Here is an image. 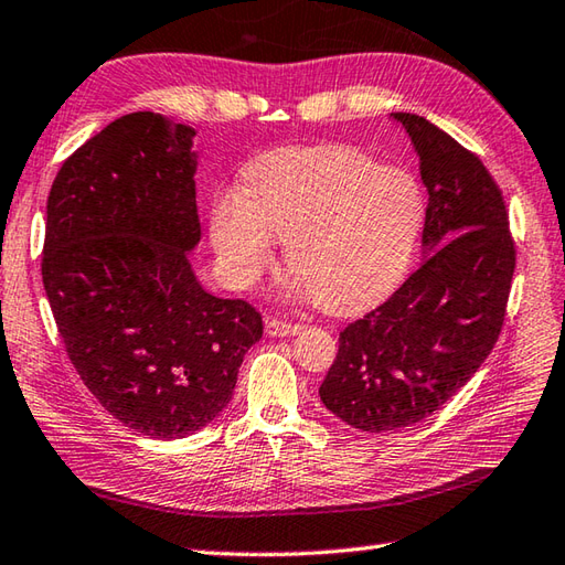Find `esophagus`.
Here are the masks:
<instances>
[{
  "label": "esophagus",
  "mask_w": 565,
  "mask_h": 565,
  "mask_svg": "<svg viewBox=\"0 0 565 565\" xmlns=\"http://www.w3.org/2000/svg\"><path fill=\"white\" fill-rule=\"evenodd\" d=\"M299 329H302V324H295V321H287V319H266V331L270 333V337L280 339V337H292V333H297Z\"/></svg>",
  "instance_id": "1"
}]
</instances>
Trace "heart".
Here are the masks:
<instances>
[{"instance_id":"heart-1","label":"heart","mask_w":565,"mask_h":565,"mask_svg":"<svg viewBox=\"0 0 565 565\" xmlns=\"http://www.w3.org/2000/svg\"><path fill=\"white\" fill-rule=\"evenodd\" d=\"M424 224L419 182L351 146H285L244 170L241 194L212 204V241L228 278L248 287L287 241V266L315 302L351 312L407 273Z\"/></svg>"}]
</instances>
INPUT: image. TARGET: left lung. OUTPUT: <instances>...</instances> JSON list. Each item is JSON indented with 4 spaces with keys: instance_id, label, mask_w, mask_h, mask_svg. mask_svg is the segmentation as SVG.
<instances>
[{
    "instance_id": "8db88e82",
    "label": "left lung",
    "mask_w": 565,
    "mask_h": 565,
    "mask_svg": "<svg viewBox=\"0 0 565 565\" xmlns=\"http://www.w3.org/2000/svg\"><path fill=\"white\" fill-rule=\"evenodd\" d=\"M429 192L422 266L339 333L319 397L351 427L405 429L441 409L488 359L508 315L516 246L482 160L424 117L397 111Z\"/></svg>"
}]
</instances>
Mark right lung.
Returning <instances> with one entry per match:
<instances>
[{"mask_svg":"<svg viewBox=\"0 0 565 565\" xmlns=\"http://www.w3.org/2000/svg\"><path fill=\"white\" fill-rule=\"evenodd\" d=\"M194 131L134 111L57 170L41 275L67 359L111 417L182 439L218 417L238 365L263 337L246 299L198 282Z\"/></svg>","mask_w":565,"mask_h":565,"instance_id":"obj_1","label":"right lung"}]
</instances>
